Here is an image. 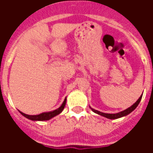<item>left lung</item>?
Here are the masks:
<instances>
[{"mask_svg":"<svg viewBox=\"0 0 153 153\" xmlns=\"http://www.w3.org/2000/svg\"><path fill=\"white\" fill-rule=\"evenodd\" d=\"M141 98H142V95L140 96L139 99H138L137 102L134 103V104L130 106L129 108L128 109H126V110H124V111H121L120 113H117V114H105V113H102L100 111H98V110H95V109H94L91 108V109L93 110V112L96 113V114H99V115H102V116L105 117H106V118H109V119H117V118H119V117H124V116H126V115H128V114H130L131 112H133L134 109L137 108L139 103H140V100H141Z\"/></svg>","mask_w":153,"mask_h":153,"instance_id":"obj_1","label":"left lung"}]
</instances>
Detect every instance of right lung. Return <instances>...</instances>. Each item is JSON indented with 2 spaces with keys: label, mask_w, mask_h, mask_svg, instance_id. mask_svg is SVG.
Wrapping results in <instances>:
<instances>
[{
  "label": "right lung",
  "mask_w": 153,
  "mask_h": 153,
  "mask_svg": "<svg viewBox=\"0 0 153 153\" xmlns=\"http://www.w3.org/2000/svg\"><path fill=\"white\" fill-rule=\"evenodd\" d=\"M66 102H67V98H65L64 102L62 104V105L59 108V109H55V110H53L51 112H48V113H43V114H40L39 115H27V114H25L22 112H20V114H22L23 116H25V117L30 119V120H32V121H47V120H49V119L52 118L53 117L56 116L58 114H59L63 110L65 107V105H66Z\"/></svg>",
  "instance_id": "obj_1"
}]
</instances>
